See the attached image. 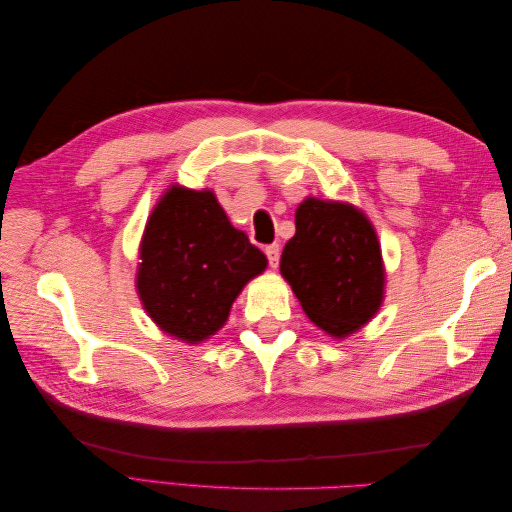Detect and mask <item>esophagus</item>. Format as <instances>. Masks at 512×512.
Wrapping results in <instances>:
<instances>
[{
  "label": "esophagus",
  "instance_id": "obj_1",
  "mask_svg": "<svg viewBox=\"0 0 512 512\" xmlns=\"http://www.w3.org/2000/svg\"><path fill=\"white\" fill-rule=\"evenodd\" d=\"M265 254H267V258H269V265L275 269L277 265H280V254H282V247L277 245V243H271V245H267L265 247Z\"/></svg>",
  "mask_w": 512,
  "mask_h": 512
}]
</instances>
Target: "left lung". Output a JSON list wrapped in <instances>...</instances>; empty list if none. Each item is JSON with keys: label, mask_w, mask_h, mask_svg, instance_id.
Instances as JSON below:
<instances>
[{"label": "left lung", "mask_w": 512, "mask_h": 512, "mask_svg": "<svg viewBox=\"0 0 512 512\" xmlns=\"http://www.w3.org/2000/svg\"><path fill=\"white\" fill-rule=\"evenodd\" d=\"M280 271L316 327L348 337L384 299V267L376 230L348 203L307 198L294 213Z\"/></svg>", "instance_id": "obj_1"}]
</instances>
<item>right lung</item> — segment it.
Returning a JSON list of instances; mask_svg holds the SVG:
<instances>
[{
	"label": "right lung",
	"instance_id": "add662e5",
	"mask_svg": "<svg viewBox=\"0 0 512 512\" xmlns=\"http://www.w3.org/2000/svg\"><path fill=\"white\" fill-rule=\"evenodd\" d=\"M138 297L151 320L181 342L224 327L243 286L267 256L226 218L211 190L173 185L149 215L141 241Z\"/></svg>",
	"mask_w": 512,
	"mask_h": 512
}]
</instances>
